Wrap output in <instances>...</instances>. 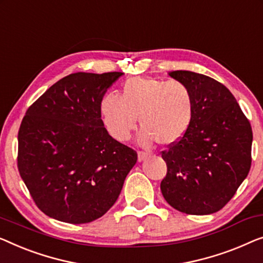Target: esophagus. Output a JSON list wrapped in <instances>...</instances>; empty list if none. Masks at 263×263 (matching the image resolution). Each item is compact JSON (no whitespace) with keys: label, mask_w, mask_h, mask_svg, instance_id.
Masks as SVG:
<instances>
[{"label":"esophagus","mask_w":263,"mask_h":263,"mask_svg":"<svg viewBox=\"0 0 263 263\" xmlns=\"http://www.w3.org/2000/svg\"><path fill=\"white\" fill-rule=\"evenodd\" d=\"M147 158H148V154L144 153V152H139V153H138V160H139V162L143 161V160H146Z\"/></svg>","instance_id":"esophagus-1"}]
</instances>
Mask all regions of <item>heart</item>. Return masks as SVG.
<instances>
[{
    "label": "heart",
    "mask_w": 263,
    "mask_h": 263,
    "mask_svg": "<svg viewBox=\"0 0 263 263\" xmlns=\"http://www.w3.org/2000/svg\"><path fill=\"white\" fill-rule=\"evenodd\" d=\"M100 111L104 127L117 141H127L140 117L139 141L151 146H172L184 138L191 125L195 102L190 87L182 82L157 78H129L121 96L106 93Z\"/></svg>",
    "instance_id": "b5f03b06"
}]
</instances>
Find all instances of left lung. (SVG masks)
Masks as SVG:
<instances>
[{
  "label": "left lung",
  "instance_id": "1",
  "mask_svg": "<svg viewBox=\"0 0 263 263\" xmlns=\"http://www.w3.org/2000/svg\"><path fill=\"white\" fill-rule=\"evenodd\" d=\"M191 90L195 112L184 138L162 152L167 174L162 196L189 215L220 210L252 165L253 132L233 93L219 82L191 71H172Z\"/></svg>",
  "mask_w": 263,
  "mask_h": 263
}]
</instances>
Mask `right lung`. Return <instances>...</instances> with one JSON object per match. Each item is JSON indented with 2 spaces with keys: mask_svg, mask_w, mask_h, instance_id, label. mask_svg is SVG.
I'll return each instance as SVG.
<instances>
[{
  "mask_svg": "<svg viewBox=\"0 0 263 263\" xmlns=\"http://www.w3.org/2000/svg\"><path fill=\"white\" fill-rule=\"evenodd\" d=\"M122 74L71 73L26 112L17 136V167L45 215L71 224L89 223L119 198L138 154L109 135L100 103Z\"/></svg>",
  "mask_w": 263,
  "mask_h": 263,
  "instance_id": "1",
  "label": "right lung"
}]
</instances>
